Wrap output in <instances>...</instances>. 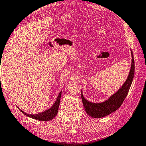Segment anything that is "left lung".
<instances>
[{"label":"left lung","instance_id":"8db88e82","mask_svg":"<svg viewBox=\"0 0 146 146\" xmlns=\"http://www.w3.org/2000/svg\"><path fill=\"white\" fill-rule=\"evenodd\" d=\"M131 54L132 57L131 66L130 71L127 80L118 91L109 98L107 100L101 103L91 102L84 97L82 91L81 98L82 100L84 107L87 114L91 116V117L97 118L106 117L117 110L122 104L129 92L135 75V61L131 50Z\"/></svg>","mask_w":146,"mask_h":146}]
</instances>
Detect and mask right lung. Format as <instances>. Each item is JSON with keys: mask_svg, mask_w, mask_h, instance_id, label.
Segmentation results:
<instances>
[{"mask_svg": "<svg viewBox=\"0 0 146 146\" xmlns=\"http://www.w3.org/2000/svg\"><path fill=\"white\" fill-rule=\"evenodd\" d=\"M61 94L62 91L59 93L58 95L57 98L55 101V102L54 103V104L51 106V108L48 109V110L44 111V112H42L40 113H38V114H35V115H30L28 114V113H26L24 112L23 111H22L21 109H19V110L21 111V112H23L24 115L27 117H29L31 118H33V119L40 120V121H49L52 120L53 118L55 117L58 111V108H59V104H60V97H61Z\"/></svg>", "mask_w": 146, "mask_h": 146, "instance_id": "obj_1", "label": "right lung"}]
</instances>
